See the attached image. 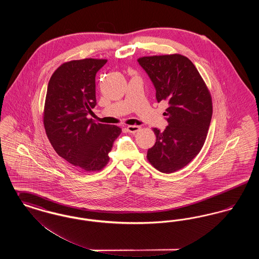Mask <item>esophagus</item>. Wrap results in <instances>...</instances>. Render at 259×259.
<instances>
[{"label": "esophagus", "instance_id": "esophagus-1", "mask_svg": "<svg viewBox=\"0 0 259 259\" xmlns=\"http://www.w3.org/2000/svg\"><path fill=\"white\" fill-rule=\"evenodd\" d=\"M140 130H141V127L138 125H128L127 126V131L130 133H137Z\"/></svg>", "mask_w": 259, "mask_h": 259}]
</instances>
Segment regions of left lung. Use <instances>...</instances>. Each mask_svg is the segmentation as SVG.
Returning a JSON list of instances; mask_svg holds the SVG:
<instances>
[{
    "label": "left lung",
    "instance_id": "obj_1",
    "mask_svg": "<svg viewBox=\"0 0 259 259\" xmlns=\"http://www.w3.org/2000/svg\"><path fill=\"white\" fill-rule=\"evenodd\" d=\"M139 64L156 89V100L167 101L163 114L168 126L153 128L155 145L148 150V162L166 174L183 169L203 148L212 114V102L196 67L182 54L144 56Z\"/></svg>",
    "mask_w": 259,
    "mask_h": 259
}]
</instances>
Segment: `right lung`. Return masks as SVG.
Returning a JSON list of instances; mask_svg holds the SVG:
<instances>
[{"mask_svg": "<svg viewBox=\"0 0 259 259\" xmlns=\"http://www.w3.org/2000/svg\"><path fill=\"white\" fill-rule=\"evenodd\" d=\"M107 59L65 62L50 77L44 126L59 156L82 172H97L109 163V152L121 128L95 123L87 114L96 106L95 75Z\"/></svg>", "mask_w": 259, "mask_h": 259, "instance_id": "1", "label": "right lung"}]
</instances>
